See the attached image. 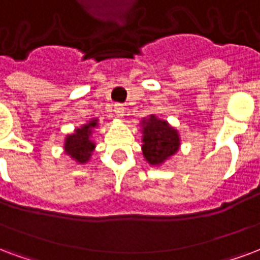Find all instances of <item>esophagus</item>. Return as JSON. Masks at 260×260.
Returning a JSON list of instances; mask_svg holds the SVG:
<instances>
[{
  "instance_id": "34e87169",
  "label": "esophagus",
  "mask_w": 260,
  "mask_h": 260,
  "mask_svg": "<svg viewBox=\"0 0 260 260\" xmlns=\"http://www.w3.org/2000/svg\"><path fill=\"white\" fill-rule=\"evenodd\" d=\"M115 109V115H116V118L122 119L124 116V107L122 104H115L114 107Z\"/></svg>"
}]
</instances>
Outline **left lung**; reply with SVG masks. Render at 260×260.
Segmentation results:
<instances>
[{
    "label": "left lung",
    "instance_id": "left-lung-1",
    "mask_svg": "<svg viewBox=\"0 0 260 260\" xmlns=\"http://www.w3.org/2000/svg\"><path fill=\"white\" fill-rule=\"evenodd\" d=\"M141 149L144 159L152 167H160L181 148V136L174 126L155 114L141 119Z\"/></svg>",
    "mask_w": 260,
    "mask_h": 260
}]
</instances>
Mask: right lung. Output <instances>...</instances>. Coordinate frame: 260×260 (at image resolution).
<instances>
[{"instance_id": "right-lung-1", "label": "right lung", "mask_w": 260, "mask_h": 260, "mask_svg": "<svg viewBox=\"0 0 260 260\" xmlns=\"http://www.w3.org/2000/svg\"><path fill=\"white\" fill-rule=\"evenodd\" d=\"M100 126L99 119L93 118L87 120L81 127H77L64 138V153L70 156L78 165H86L91 159L95 142L93 140L94 130Z\"/></svg>"}]
</instances>
